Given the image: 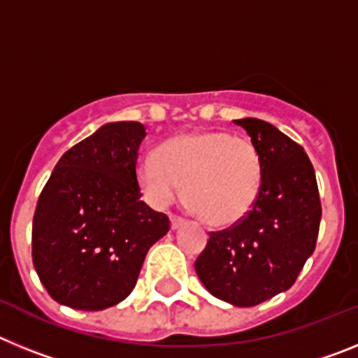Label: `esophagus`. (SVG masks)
<instances>
[{"label": "esophagus", "instance_id": "1", "mask_svg": "<svg viewBox=\"0 0 358 358\" xmlns=\"http://www.w3.org/2000/svg\"><path fill=\"white\" fill-rule=\"evenodd\" d=\"M170 224H172V229H179V227H182L186 224L185 218L181 217H176V215H170Z\"/></svg>", "mask_w": 358, "mask_h": 358}]
</instances>
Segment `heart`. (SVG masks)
Here are the masks:
<instances>
[{
  "instance_id": "1",
  "label": "heart",
  "mask_w": 358,
  "mask_h": 358,
  "mask_svg": "<svg viewBox=\"0 0 358 358\" xmlns=\"http://www.w3.org/2000/svg\"><path fill=\"white\" fill-rule=\"evenodd\" d=\"M136 179L154 206L181 194L195 217L213 227L235 226L248 217L262 194L264 163L248 138L218 131L173 136L145 156Z\"/></svg>"
}]
</instances>
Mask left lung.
<instances>
[{
	"mask_svg": "<svg viewBox=\"0 0 358 358\" xmlns=\"http://www.w3.org/2000/svg\"><path fill=\"white\" fill-rule=\"evenodd\" d=\"M235 123L260 152L262 194L243 220L210 233L195 273L211 296L245 308L294 285L315 249L321 201L314 166L303 147L264 120Z\"/></svg>",
	"mask_w": 358,
	"mask_h": 358,
	"instance_id": "left-lung-1",
	"label": "left lung"
}]
</instances>
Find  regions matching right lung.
I'll use <instances>...</instances> for the list:
<instances>
[{
  "label": "right lung",
  "instance_id": "add662e5",
  "mask_svg": "<svg viewBox=\"0 0 358 358\" xmlns=\"http://www.w3.org/2000/svg\"><path fill=\"white\" fill-rule=\"evenodd\" d=\"M140 122H110L59 159L37 202L31 260L44 289L75 310L123 301L170 220L141 201Z\"/></svg>",
  "mask_w": 358,
  "mask_h": 358
}]
</instances>
